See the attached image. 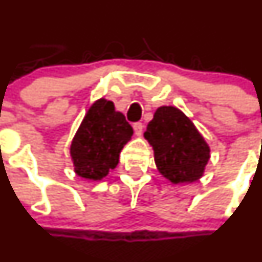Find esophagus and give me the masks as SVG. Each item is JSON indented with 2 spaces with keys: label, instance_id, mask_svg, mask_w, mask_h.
Instances as JSON below:
<instances>
[{
  "label": "esophagus",
  "instance_id": "34e87169",
  "mask_svg": "<svg viewBox=\"0 0 262 262\" xmlns=\"http://www.w3.org/2000/svg\"><path fill=\"white\" fill-rule=\"evenodd\" d=\"M134 131H135V135H137V136H140V135L142 134V130H144V125H142L141 122H136L134 123Z\"/></svg>",
  "mask_w": 262,
  "mask_h": 262
}]
</instances>
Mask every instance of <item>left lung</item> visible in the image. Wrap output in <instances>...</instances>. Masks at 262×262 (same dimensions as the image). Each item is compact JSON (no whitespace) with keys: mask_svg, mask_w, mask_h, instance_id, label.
Instances as JSON below:
<instances>
[{"mask_svg":"<svg viewBox=\"0 0 262 262\" xmlns=\"http://www.w3.org/2000/svg\"><path fill=\"white\" fill-rule=\"evenodd\" d=\"M144 137L154 150L158 170L168 181L178 185L203 177L210 147L182 111L172 105L158 108Z\"/></svg>","mask_w":262,"mask_h":262,"instance_id":"1","label":"left lung"}]
</instances>
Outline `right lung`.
I'll use <instances>...</instances> for the list:
<instances>
[{"mask_svg":"<svg viewBox=\"0 0 262 262\" xmlns=\"http://www.w3.org/2000/svg\"><path fill=\"white\" fill-rule=\"evenodd\" d=\"M134 130L111 100L100 98L92 104L72 139L71 154L77 176L100 181L115 169L120 152Z\"/></svg>","mask_w":262,"mask_h":262,"instance_id":"right-lung-1","label":"right lung"}]
</instances>
